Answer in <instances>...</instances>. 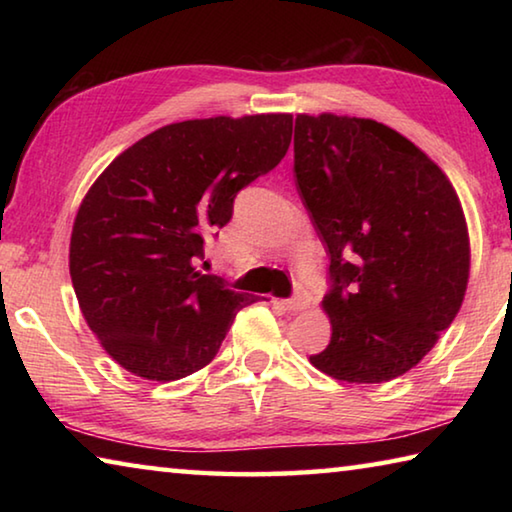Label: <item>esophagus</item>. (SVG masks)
Wrapping results in <instances>:
<instances>
[{
	"label": "esophagus",
	"mask_w": 512,
	"mask_h": 512,
	"mask_svg": "<svg viewBox=\"0 0 512 512\" xmlns=\"http://www.w3.org/2000/svg\"><path fill=\"white\" fill-rule=\"evenodd\" d=\"M282 305L287 307L289 311H302V309H307V307H309V293H307L305 289H302V287H298V289H296V296L289 298V300H284Z\"/></svg>",
	"instance_id": "1"
}]
</instances>
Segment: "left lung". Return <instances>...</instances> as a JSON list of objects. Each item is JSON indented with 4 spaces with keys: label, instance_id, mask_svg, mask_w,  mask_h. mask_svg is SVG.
Returning <instances> with one entry per match:
<instances>
[{
    "label": "left lung",
    "instance_id": "1",
    "mask_svg": "<svg viewBox=\"0 0 512 512\" xmlns=\"http://www.w3.org/2000/svg\"><path fill=\"white\" fill-rule=\"evenodd\" d=\"M293 171L329 255L332 339L309 361L348 384H381L424 359L463 305L470 235L443 169L393 128L298 115Z\"/></svg>",
    "mask_w": 512,
    "mask_h": 512
}]
</instances>
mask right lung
I'll use <instances>...</instances> for the list:
<instances>
[{"instance_id": "add662e5", "label": "right lung", "mask_w": 512, "mask_h": 512, "mask_svg": "<svg viewBox=\"0 0 512 512\" xmlns=\"http://www.w3.org/2000/svg\"><path fill=\"white\" fill-rule=\"evenodd\" d=\"M291 128L287 112L178 121L94 180L74 219L69 275L85 323L121 368L151 381L192 375L259 300L198 262L239 189L287 155Z\"/></svg>"}]
</instances>
